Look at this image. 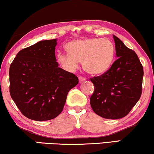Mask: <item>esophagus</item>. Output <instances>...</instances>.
I'll return each mask as SVG.
<instances>
[{
    "mask_svg": "<svg viewBox=\"0 0 154 154\" xmlns=\"http://www.w3.org/2000/svg\"><path fill=\"white\" fill-rule=\"evenodd\" d=\"M79 83H83V82H84L86 80L85 78L83 76H79Z\"/></svg>",
    "mask_w": 154,
    "mask_h": 154,
    "instance_id": "1",
    "label": "esophagus"
}]
</instances>
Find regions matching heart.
<instances>
[{"label":"heart","mask_w":154,"mask_h":154,"mask_svg":"<svg viewBox=\"0 0 154 154\" xmlns=\"http://www.w3.org/2000/svg\"><path fill=\"white\" fill-rule=\"evenodd\" d=\"M68 53L60 52L57 62L66 70L74 71L82 62L86 72L100 75L108 70L112 64L114 47L106 38H85L69 42L66 45Z\"/></svg>","instance_id":"heart-1"}]
</instances>
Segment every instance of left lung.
<instances>
[{"label":"left lung","instance_id":"left-lung-1","mask_svg":"<svg viewBox=\"0 0 154 154\" xmlns=\"http://www.w3.org/2000/svg\"><path fill=\"white\" fill-rule=\"evenodd\" d=\"M117 60L106 72L90 79L94 90L90 97L92 110L107 119L125 117L140 100L144 70L135 52L113 35Z\"/></svg>","mask_w":154,"mask_h":154}]
</instances>
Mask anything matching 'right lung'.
Segmentation results:
<instances>
[{
	"label": "right lung",
	"mask_w": 154,
	"mask_h": 154,
	"mask_svg": "<svg viewBox=\"0 0 154 154\" xmlns=\"http://www.w3.org/2000/svg\"><path fill=\"white\" fill-rule=\"evenodd\" d=\"M57 40H45L21 50L10 66V94L24 116L37 121L60 114L67 94L79 83L72 73L58 67Z\"/></svg>",
	"instance_id": "obj_1"
}]
</instances>
